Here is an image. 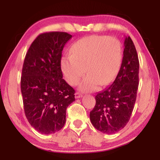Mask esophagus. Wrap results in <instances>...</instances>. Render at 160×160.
Segmentation results:
<instances>
[{
	"instance_id": "34e87169",
	"label": "esophagus",
	"mask_w": 160,
	"mask_h": 160,
	"mask_svg": "<svg viewBox=\"0 0 160 160\" xmlns=\"http://www.w3.org/2000/svg\"><path fill=\"white\" fill-rule=\"evenodd\" d=\"M82 97V94H80L79 92H75V99H79V98H81Z\"/></svg>"
}]
</instances>
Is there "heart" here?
Instances as JSON below:
<instances>
[{"label":"heart","instance_id":"b5f03b06","mask_svg":"<svg viewBox=\"0 0 160 160\" xmlns=\"http://www.w3.org/2000/svg\"><path fill=\"white\" fill-rule=\"evenodd\" d=\"M71 54L62 57L61 67L66 82L75 85L85 72L80 84L83 92L97 90L99 85L113 82L123 58L122 45L118 39L107 36H90L77 41Z\"/></svg>","mask_w":160,"mask_h":160}]
</instances>
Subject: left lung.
I'll list each match as a JSON object with an SVG mask.
<instances>
[{
  "label": "left lung",
  "instance_id": "left-lung-1",
  "mask_svg": "<svg viewBox=\"0 0 160 160\" xmlns=\"http://www.w3.org/2000/svg\"><path fill=\"white\" fill-rule=\"evenodd\" d=\"M121 68L113 82L95 97L96 104L90 118L94 128L112 134L128 122L136 100L139 83V61L131 37L124 40Z\"/></svg>",
  "mask_w": 160,
  "mask_h": 160
}]
</instances>
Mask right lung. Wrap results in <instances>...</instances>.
Returning a JSON list of instances; mask_svg holds the SVG:
<instances>
[{"label":"right lung","instance_id":"add662e5","mask_svg":"<svg viewBox=\"0 0 160 160\" xmlns=\"http://www.w3.org/2000/svg\"><path fill=\"white\" fill-rule=\"evenodd\" d=\"M72 35L51 32L39 35L25 56L21 78L24 109L38 132L49 135L63 128L66 109L75 101V90L64 79L62 51Z\"/></svg>","mask_w":160,"mask_h":160}]
</instances>
